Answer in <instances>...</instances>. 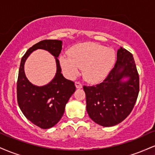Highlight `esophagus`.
<instances>
[{
	"label": "esophagus",
	"mask_w": 155,
	"mask_h": 155,
	"mask_svg": "<svg viewBox=\"0 0 155 155\" xmlns=\"http://www.w3.org/2000/svg\"><path fill=\"white\" fill-rule=\"evenodd\" d=\"M75 85H76V87L77 89H81L82 88V84H81L80 82H78V81H76L75 83Z\"/></svg>",
	"instance_id": "1"
}]
</instances>
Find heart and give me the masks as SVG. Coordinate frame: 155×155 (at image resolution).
<instances>
[{
	"label": "heart",
	"instance_id": "1",
	"mask_svg": "<svg viewBox=\"0 0 155 155\" xmlns=\"http://www.w3.org/2000/svg\"><path fill=\"white\" fill-rule=\"evenodd\" d=\"M69 55L60 57L64 74L68 78H74L83 68L84 77L91 82L106 79L116 62V53L113 49L90 42L74 46L69 50Z\"/></svg>",
	"mask_w": 155,
	"mask_h": 155
}]
</instances>
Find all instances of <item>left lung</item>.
<instances>
[{
  "label": "left lung",
  "instance_id": "left-lung-1",
  "mask_svg": "<svg viewBox=\"0 0 155 155\" xmlns=\"http://www.w3.org/2000/svg\"><path fill=\"white\" fill-rule=\"evenodd\" d=\"M114 68L103 82L84 86L87 111L95 123L111 127L130 114L139 92V77L133 54L120 47Z\"/></svg>",
  "mask_w": 155,
  "mask_h": 155
}]
</instances>
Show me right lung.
I'll use <instances>...</instances> for the list:
<instances>
[{
    "label": "right lung",
    "mask_w": 155,
    "mask_h": 155,
    "mask_svg": "<svg viewBox=\"0 0 155 155\" xmlns=\"http://www.w3.org/2000/svg\"><path fill=\"white\" fill-rule=\"evenodd\" d=\"M37 49L49 51L55 57L56 62L55 77L44 86L33 85L24 73L26 60ZM61 50V41H41L30 48L21 60L17 87L19 107L30 122L42 129L51 128L59 122L65 111V105L76 90L74 83L61 74L58 59Z\"/></svg>",
    "instance_id": "1"
}]
</instances>
